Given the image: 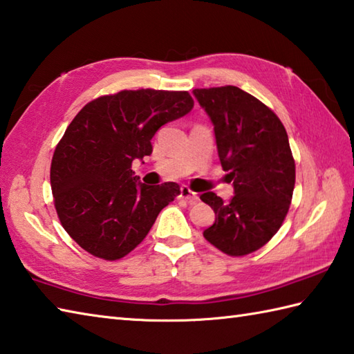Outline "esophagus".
Masks as SVG:
<instances>
[{
    "mask_svg": "<svg viewBox=\"0 0 354 354\" xmlns=\"http://www.w3.org/2000/svg\"><path fill=\"white\" fill-rule=\"evenodd\" d=\"M179 198L185 199L187 203H190V204H195L196 201L199 199V196L196 195V193L192 192V190L189 189V187H185V185H183L181 190H179Z\"/></svg>",
    "mask_w": 354,
    "mask_h": 354,
    "instance_id": "34e87169",
    "label": "esophagus"
}]
</instances>
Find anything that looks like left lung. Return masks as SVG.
<instances>
[{"mask_svg":"<svg viewBox=\"0 0 354 354\" xmlns=\"http://www.w3.org/2000/svg\"><path fill=\"white\" fill-rule=\"evenodd\" d=\"M193 95L213 124L221 165L233 181V198L207 192L214 212L204 238L221 252L244 256L279 230L292 203L295 159L286 127L266 104L239 87L195 88Z\"/></svg>","mask_w":354,"mask_h":354,"instance_id":"8db88e82","label":"left lung"}]
</instances>
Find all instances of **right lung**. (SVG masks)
<instances>
[{
	"instance_id": "add662e5",
	"label": "right lung",
	"mask_w": 354,
	"mask_h": 354,
	"mask_svg": "<svg viewBox=\"0 0 354 354\" xmlns=\"http://www.w3.org/2000/svg\"><path fill=\"white\" fill-rule=\"evenodd\" d=\"M192 109L189 92L141 88L101 96L80 110L50 167L55 209L76 244L107 261L141 244L179 185H145L131 162L151 153V138L164 124Z\"/></svg>"
}]
</instances>
